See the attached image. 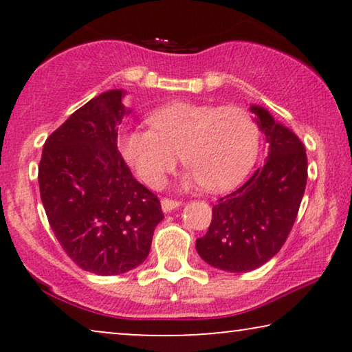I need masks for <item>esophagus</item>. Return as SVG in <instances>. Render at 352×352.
<instances>
[{"mask_svg":"<svg viewBox=\"0 0 352 352\" xmlns=\"http://www.w3.org/2000/svg\"><path fill=\"white\" fill-rule=\"evenodd\" d=\"M177 206H181V201L179 200H173V199H162V210L168 213V211L177 208Z\"/></svg>","mask_w":352,"mask_h":352,"instance_id":"34e87169","label":"esophagus"}]
</instances>
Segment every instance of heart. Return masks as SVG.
I'll use <instances>...</instances> for the list:
<instances>
[{"instance_id":"obj_1","label":"heart","mask_w":352,"mask_h":352,"mask_svg":"<svg viewBox=\"0 0 352 352\" xmlns=\"http://www.w3.org/2000/svg\"><path fill=\"white\" fill-rule=\"evenodd\" d=\"M151 129H131L120 139L124 160L152 187H160L177 157L192 181L206 189H229L243 179L258 153L259 131L239 105L176 102L147 117Z\"/></svg>"}]
</instances>
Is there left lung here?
Wrapping results in <instances>:
<instances>
[{
  "label": "left lung",
  "mask_w": 352,
  "mask_h": 352,
  "mask_svg": "<svg viewBox=\"0 0 352 352\" xmlns=\"http://www.w3.org/2000/svg\"><path fill=\"white\" fill-rule=\"evenodd\" d=\"M266 134L269 155L252 177L221 197L195 248L210 266L229 272L253 271L280 252L295 223L307 181V157L296 134L252 105Z\"/></svg>",
  "instance_id": "obj_1"
}]
</instances>
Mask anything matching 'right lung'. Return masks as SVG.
I'll list each match as a JSON object with an SVG mask.
<instances>
[{"instance_id": "add662e5", "label": "right lung", "mask_w": 352, "mask_h": 352, "mask_svg": "<svg viewBox=\"0 0 352 352\" xmlns=\"http://www.w3.org/2000/svg\"><path fill=\"white\" fill-rule=\"evenodd\" d=\"M122 98V89L107 91L72 113L46 139L38 166L52 232L76 266L98 276L144 263L163 219L158 197L117 148Z\"/></svg>"}]
</instances>
